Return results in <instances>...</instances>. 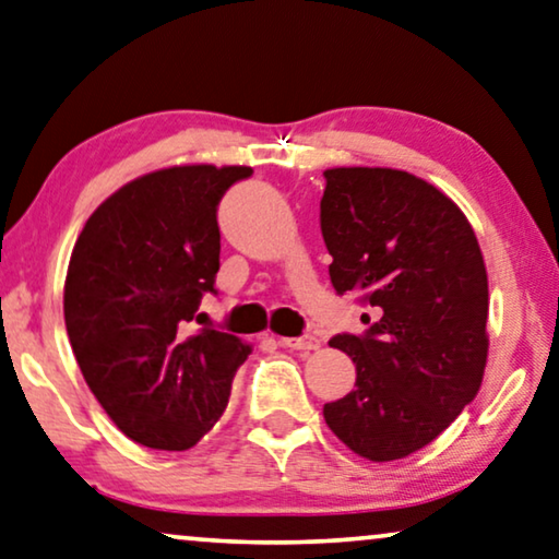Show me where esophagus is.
<instances>
[{
	"label": "esophagus",
	"instance_id": "obj_1",
	"mask_svg": "<svg viewBox=\"0 0 559 559\" xmlns=\"http://www.w3.org/2000/svg\"><path fill=\"white\" fill-rule=\"evenodd\" d=\"M278 344L283 348H294V352H316V348L321 346V341L311 336V333H306V336L298 338H278Z\"/></svg>",
	"mask_w": 559,
	"mask_h": 559
}]
</instances>
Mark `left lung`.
Segmentation results:
<instances>
[{"instance_id":"obj_1","label":"left lung","mask_w":559,"mask_h":559,"mask_svg":"<svg viewBox=\"0 0 559 559\" xmlns=\"http://www.w3.org/2000/svg\"><path fill=\"white\" fill-rule=\"evenodd\" d=\"M321 233L338 296L373 308L361 336L329 346L356 364V389L323 419L369 462L404 460L435 441L485 377L487 269L466 215L441 190L394 168L323 173Z\"/></svg>"}]
</instances>
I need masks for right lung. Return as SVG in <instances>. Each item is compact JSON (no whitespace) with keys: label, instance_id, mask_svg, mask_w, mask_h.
<instances>
[{"label":"right lung","instance_id":"right-lung-1","mask_svg":"<svg viewBox=\"0 0 559 559\" xmlns=\"http://www.w3.org/2000/svg\"><path fill=\"white\" fill-rule=\"evenodd\" d=\"M246 165H175L122 186L90 215L64 281V323L90 391L124 437L182 452L213 429L251 346L188 333L221 269L218 203Z\"/></svg>","mask_w":559,"mask_h":559}]
</instances>
